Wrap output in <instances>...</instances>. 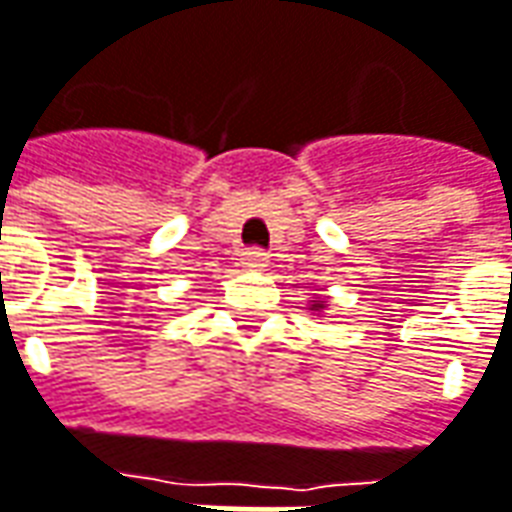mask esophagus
<instances>
[{"instance_id":"1","label":"esophagus","mask_w":512,"mask_h":512,"mask_svg":"<svg viewBox=\"0 0 512 512\" xmlns=\"http://www.w3.org/2000/svg\"><path fill=\"white\" fill-rule=\"evenodd\" d=\"M240 260H243V266H249V269H263V266L269 263V255H266L263 249H246Z\"/></svg>"}]
</instances>
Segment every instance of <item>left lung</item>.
<instances>
[{
    "label": "left lung",
    "instance_id": "left-lung-1",
    "mask_svg": "<svg viewBox=\"0 0 512 512\" xmlns=\"http://www.w3.org/2000/svg\"><path fill=\"white\" fill-rule=\"evenodd\" d=\"M313 310H324V301H316V304H313Z\"/></svg>",
    "mask_w": 512,
    "mask_h": 512
}]
</instances>
